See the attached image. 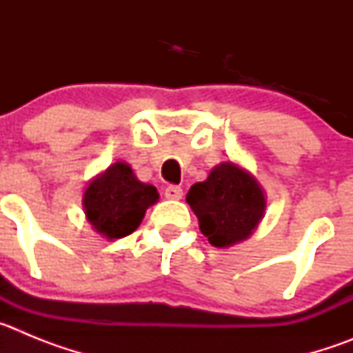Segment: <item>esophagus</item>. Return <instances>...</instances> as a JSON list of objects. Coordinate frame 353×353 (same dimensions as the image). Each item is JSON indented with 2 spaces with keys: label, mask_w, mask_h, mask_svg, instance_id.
I'll use <instances>...</instances> for the list:
<instances>
[{
  "label": "esophagus",
  "mask_w": 353,
  "mask_h": 353,
  "mask_svg": "<svg viewBox=\"0 0 353 353\" xmlns=\"http://www.w3.org/2000/svg\"><path fill=\"white\" fill-rule=\"evenodd\" d=\"M164 196H166L168 199H180L183 196L182 187H179V185H168L166 191H164Z\"/></svg>",
  "instance_id": "obj_1"
}]
</instances>
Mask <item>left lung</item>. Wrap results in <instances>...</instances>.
I'll return each instance as SVG.
<instances>
[{"label": "left lung", "mask_w": 353, "mask_h": 353, "mask_svg": "<svg viewBox=\"0 0 353 353\" xmlns=\"http://www.w3.org/2000/svg\"><path fill=\"white\" fill-rule=\"evenodd\" d=\"M185 199L198 217L201 233L221 249L249 239L267 207L260 182L232 161L217 164L205 182L189 189Z\"/></svg>", "instance_id": "1"}]
</instances>
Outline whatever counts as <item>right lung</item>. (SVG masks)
<instances>
[{
    "label": "right lung",
    "instance_id": "obj_1",
    "mask_svg": "<svg viewBox=\"0 0 353 353\" xmlns=\"http://www.w3.org/2000/svg\"><path fill=\"white\" fill-rule=\"evenodd\" d=\"M159 201L154 185L139 182L127 162H114L84 189L86 221L108 240L127 236L141 224L146 208Z\"/></svg>",
    "mask_w": 353,
    "mask_h": 353
}]
</instances>
